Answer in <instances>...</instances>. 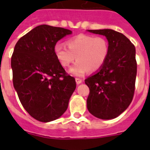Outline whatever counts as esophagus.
<instances>
[{"instance_id": "esophagus-1", "label": "esophagus", "mask_w": 150, "mask_h": 150, "mask_svg": "<svg viewBox=\"0 0 150 150\" xmlns=\"http://www.w3.org/2000/svg\"><path fill=\"white\" fill-rule=\"evenodd\" d=\"M82 82H83V80H82L81 79H79V78H76V84H80V83H82Z\"/></svg>"}]
</instances>
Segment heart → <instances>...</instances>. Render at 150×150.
<instances>
[{"instance_id":"heart-1","label":"heart","mask_w":150,"mask_h":150,"mask_svg":"<svg viewBox=\"0 0 150 150\" xmlns=\"http://www.w3.org/2000/svg\"><path fill=\"white\" fill-rule=\"evenodd\" d=\"M67 48L61 43L54 47L57 60L64 67L77 62L70 69L74 76H83L88 71L95 72L100 70L107 62L110 53V45L103 37H94L80 34L67 41Z\"/></svg>"}]
</instances>
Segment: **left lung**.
<instances>
[{
  "mask_svg": "<svg viewBox=\"0 0 150 150\" xmlns=\"http://www.w3.org/2000/svg\"><path fill=\"white\" fill-rule=\"evenodd\" d=\"M104 35L110 45V53L104 66L85 79L90 92L87 108L101 120L120 116L132 103L137 76L135 47L122 33L111 29L88 30Z\"/></svg>",
  "mask_w": 150,
  "mask_h": 150,
  "instance_id": "obj_1",
  "label": "left lung"
}]
</instances>
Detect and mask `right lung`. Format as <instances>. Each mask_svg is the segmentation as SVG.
<instances>
[{
    "mask_svg": "<svg viewBox=\"0 0 150 150\" xmlns=\"http://www.w3.org/2000/svg\"><path fill=\"white\" fill-rule=\"evenodd\" d=\"M71 30L41 25L18 40L11 58L13 82L21 104L43 122L60 117L68 107L76 81L57 60L54 47Z\"/></svg>",
    "mask_w": 150,
    "mask_h": 150,
    "instance_id": "1",
    "label": "right lung"
}]
</instances>
